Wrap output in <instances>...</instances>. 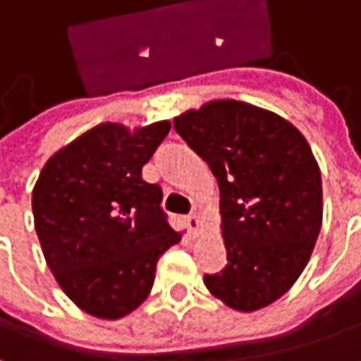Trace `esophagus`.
Here are the masks:
<instances>
[{"label": "esophagus", "mask_w": 361, "mask_h": 361, "mask_svg": "<svg viewBox=\"0 0 361 361\" xmlns=\"http://www.w3.org/2000/svg\"><path fill=\"white\" fill-rule=\"evenodd\" d=\"M185 224H188V228L192 233H197V231L202 230V219L197 214H190V216H185Z\"/></svg>", "instance_id": "1"}]
</instances>
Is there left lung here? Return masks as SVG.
Returning <instances> with one entry per match:
<instances>
[{"instance_id": "left-lung-1", "label": "left lung", "mask_w": 361, "mask_h": 361, "mask_svg": "<svg viewBox=\"0 0 361 361\" xmlns=\"http://www.w3.org/2000/svg\"><path fill=\"white\" fill-rule=\"evenodd\" d=\"M173 128L219 185L228 266L204 276L226 305L255 312L292 288L322 230V173L288 119L235 99L209 102Z\"/></svg>"}]
</instances>
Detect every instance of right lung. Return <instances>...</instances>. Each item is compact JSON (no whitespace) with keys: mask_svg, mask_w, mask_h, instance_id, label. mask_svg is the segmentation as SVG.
<instances>
[{"mask_svg":"<svg viewBox=\"0 0 361 361\" xmlns=\"http://www.w3.org/2000/svg\"><path fill=\"white\" fill-rule=\"evenodd\" d=\"M169 128L99 123L49 157L35 181L33 221L45 262L90 316L119 319L140 307L157 259L181 240L159 205L161 188L142 178Z\"/></svg>","mask_w":361,"mask_h":361,"instance_id":"1","label":"right lung"}]
</instances>
